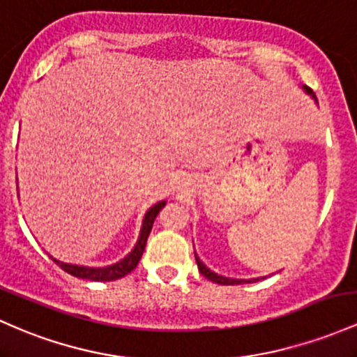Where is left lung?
I'll list each match as a JSON object with an SVG mask.
<instances>
[{
    "instance_id": "obj_1",
    "label": "left lung",
    "mask_w": 357,
    "mask_h": 357,
    "mask_svg": "<svg viewBox=\"0 0 357 357\" xmlns=\"http://www.w3.org/2000/svg\"><path fill=\"white\" fill-rule=\"evenodd\" d=\"M307 89L308 93H312L310 89L308 88H305ZM197 257V256H195ZM197 264H198V269H199V273L203 274V276L206 278V280H210V281H213V283H218V284H242V283H245V280H230V278H223V276H218V274H215L213 271H210L208 268H206L205 264H203L202 261L198 259L197 257ZM250 281H256V280H249L248 283H250Z\"/></svg>"
}]
</instances>
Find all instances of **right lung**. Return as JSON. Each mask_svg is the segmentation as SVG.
<instances>
[{"label":"right lung","mask_w":357,"mask_h":357,"mask_svg":"<svg viewBox=\"0 0 357 357\" xmlns=\"http://www.w3.org/2000/svg\"><path fill=\"white\" fill-rule=\"evenodd\" d=\"M164 205H166V202H160L147 211L146 218H144V223H142V230H140L139 242H137L134 250H132V252L128 254L125 259L116 262V264L108 266V268H84V266L64 264V262H61L57 259H52V261L56 262L62 271L73 274V276H76V278H83V280H91V281L120 280V278L127 276L128 273L134 271V269L137 268V264H139L140 257H142V254H144V249H146L147 237H149V234H151L152 225H154L155 217H158L159 211L164 208Z\"/></svg>","instance_id":"1"}]
</instances>
